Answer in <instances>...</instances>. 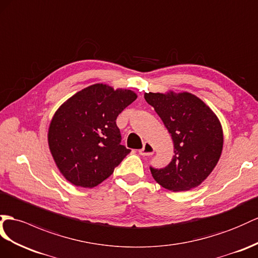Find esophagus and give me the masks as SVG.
<instances>
[{
  "label": "esophagus",
  "mask_w": 258,
  "mask_h": 258,
  "mask_svg": "<svg viewBox=\"0 0 258 258\" xmlns=\"http://www.w3.org/2000/svg\"><path fill=\"white\" fill-rule=\"evenodd\" d=\"M154 154V147L150 143L145 142L144 147L140 150V155L142 156H151Z\"/></svg>",
  "instance_id": "obj_1"
}]
</instances>
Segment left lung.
<instances>
[{"label": "left lung", "mask_w": 258, "mask_h": 258, "mask_svg": "<svg viewBox=\"0 0 258 258\" xmlns=\"http://www.w3.org/2000/svg\"><path fill=\"white\" fill-rule=\"evenodd\" d=\"M144 97L160 116L174 145V156L167 167H150L153 177L173 192L198 186L221 156L223 133L217 115L189 92H146Z\"/></svg>", "instance_id": "left-lung-1"}]
</instances>
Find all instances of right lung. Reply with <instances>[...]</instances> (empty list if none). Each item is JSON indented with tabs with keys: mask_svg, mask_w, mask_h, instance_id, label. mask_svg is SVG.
I'll return each instance as SVG.
<instances>
[{
	"mask_svg": "<svg viewBox=\"0 0 258 258\" xmlns=\"http://www.w3.org/2000/svg\"><path fill=\"white\" fill-rule=\"evenodd\" d=\"M136 98L132 90L95 84L78 91L56 110L48 142L66 180L91 188L113 173L131 153L121 145L116 117Z\"/></svg>",
	"mask_w": 258,
	"mask_h": 258,
	"instance_id": "obj_1",
	"label": "right lung"
}]
</instances>
